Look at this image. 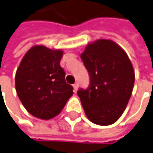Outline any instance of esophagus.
Returning a JSON list of instances; mask_svg holds the SVG:
<instances>
[{
  "label": "esophagus",
  "mask_w": 153,
  "mask_h": 153,
  "mask_svg": "<svg viewBox=\"0 0 153 153\" xmlns=\"http://www.w3.org/2000/svg\"><path fill=\"white\" fill-rule=\"evenodd\" d=\"M79 85L77 82H76L75 84H73V88H74V91H77V89H78Z\"/></svg>",
  "instance_id": "34e87169"
}]
</instances>
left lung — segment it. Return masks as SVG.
<instances>
[{
	"label": "left lung",
	"instance_id": "8db88e82",
	"mask_svg": "<svg viewBox=\"0 0 153 153\" xmlns=\"http://www.w3.org/2000/svg\"><path fill=\"white\" fill-rule=\"evenodd\" d=\"M90 76L87 89H80L85 114L98 126H110L120 118L131 98L135 71L126 51L110 39L88 43L81 54Z\"/></svg>",
	"mask_w": 153,
	"mask_h": 153
}]
</instances>
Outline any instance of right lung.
Instances as JSON below:
<instances>
[{
	"label": "right lung",
	"mask_w": 153,
	"mask_h": 153,
	"mask_svg": "<svg viewBox=\"0 0 153 153\" xmlns=\"http://www.w3.org/2000/svg\"><path fill=\"white\" fill-rule=\"evenodd\" d=\"M63 50L34 45L27 51L16 71L17 96L33 116L48 120L57 116L73 94L60 62Z\"/></svg>",
	"instance_id": "right-lung-1"
}]
</instances>
